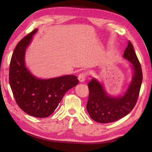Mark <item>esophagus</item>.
<instances>
[{
	"label": "esophagus",
	"mask_w": 152,
	"mask_h": 152,
	"mask_svg": "<svg viewBox=\"0 0 152 152\" xmlns=\"http://www.w3.org/2000/svg\"><path fill=\"white\" fill-rule=\"evenodd\" d=\"M86 74L84 72H82L78 75V80L80 82H83L86 80Z\"/></svg>",
	"instance_id": "34e87169"
}]
</instances>
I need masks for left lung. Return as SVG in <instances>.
Segmentation results:
<instances>
[{
	"label": "left lung",
	"mask_w": 152,
	"mask_h": 152,
	"mask_svg": "<svg viewBox=\"0 0 152 152\" xmlns=\"http://www.w3.org/2000/svg\"><path fill=\"white\" fill-rule=\"evenodd\" d=\"M123 58L132 64L133 75L132 82L122 96H110L96 79L92 78L88 82L89 96L86 109L94 121L101 123L116 121L128 115L137 102L143 74L141 64L130 42L123 53Z\"/></svg>",
	"instance_id": "obj_1"
}]
</instances>
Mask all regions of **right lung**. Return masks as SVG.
<instances>
[{"mask_svg":"<svg viewBox=\"0 0 152 152\" xmlns=\"http://www.w3.org/2000/svg\"><path fill=\"white\" fill-rule=\"evenodd\" d=\"M37 31L24 37L15 48L9 67V83L20 109L31 116L44 118L54 112L66 92L76 86L78 80L74 75L39 79L30 72L25 64V51Z\"/></svg>","mask_w":152,"mask_h":152,"instance_id":"add662e5","label":"right lung"}]
</instances>
